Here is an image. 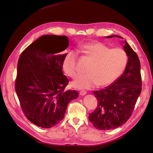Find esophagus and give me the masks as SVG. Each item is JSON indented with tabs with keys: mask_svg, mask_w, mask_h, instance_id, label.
<instances>
[{
	"mask_svg": "<svg viewBox=\"0 0 153 153\" xmlns=\"http://www.w3.org/2000/svg\"><path fill=\"white\" fill-rule=\"evenodd\" d=\"M86 94H87V92L85 91H80V94L81 96H84V95H85Z\"/></svg>",
	"mask_w": 153,
	"mask_h": 153,
	"instance_id": "esophagus-1",
	"label": "esophagus"
}]
</instances>
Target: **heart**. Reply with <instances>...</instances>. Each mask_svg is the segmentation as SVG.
<instances>
[{"label":"heart","instance_id":"obj_1","mask_svg":"<svg viewBox=\"0 0 153 153\" xmlns=\"http://www.w3.org/2000/svg\"><path fill=\"white\" fill-rule=\"evenodd\" d=\"M78 52L89 57L92 62L87 67L85 75L78 76L72 85L79 89H89L96 85L105 87L116 80L128 62V56L121 48H111L100 42L82 44ZM78 53L69 51L64 58L62 68L67 75L73 78L78 75Z\"/></svg>","mask_w":153,"mask_h":153}]
</instances>
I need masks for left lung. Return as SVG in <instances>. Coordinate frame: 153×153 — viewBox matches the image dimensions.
I'll return each instance as SVG.
<instances>
[{
  "label": "left lung",
  "instance_id": "obj_1",
  "mask_svg": "<svg viewBox=\"0 0 153 153\" xmlns=\"http://www.w3.org/2000/svg\"><path fill=\"white\" fill-rule=\"evenodd\" d=\"M112 37L123 39L116 35L106 38ZM123 48L128 61L122 75L105 89L93 92L98 105L94 112L89 114V119L99 130L117 128L126 123L131 117L142 91L139 59L126 41Z\"/></svg>",
  "mask_w": 153,
  "mask_h": 153
}]
</instances>
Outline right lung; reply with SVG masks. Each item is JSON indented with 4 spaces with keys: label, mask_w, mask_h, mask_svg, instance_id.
Returning a JSON list of instances; mask_svg holds the SVG:
<instances>
[{
    "label": "right lung",
    "mask_w": 153,
    "mask_h": 153,
    "mask_svg": "<svg viewBox=\"0 0 153 153\" xmlns=\"http://www.w3.org/2000/svg\"><path fill=\"white\" fill-rule=\"evenodd\" d=\"M69 45L66 36L44 35L27 47L17 64L15 91L27 119L43 128L63 119L68 103L78 97L76 91H65L68 78L62 62Z\"/></svg>",
    "instance_id": "1"
}]
</instances>
